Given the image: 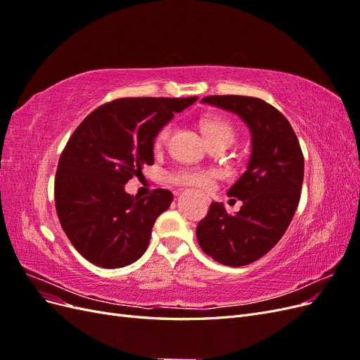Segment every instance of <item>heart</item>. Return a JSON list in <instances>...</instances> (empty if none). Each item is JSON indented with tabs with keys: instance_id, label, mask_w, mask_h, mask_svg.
<instances>
[{
	"instance_id": "heart-1",
	"label": "heart",
	"mask_w": 360,
	"mask_h": 360,
	"mask_svg": "<svg viewBox=\"0 0 360 360\" xmlns=\"http://www.w3.org/2000/svg\"><path fill=\"white\" fill-rule=\"evenodd\" d=\"M201 129L209 139V143L213 147H228L234 143L236 139V130L234 127L219 117H205L201 120ZM174 132V124L168 123L158 130V134L153 138V150L160 151L167 146ZM222 177V174L216 169H193V168H184L177 171L172 176V180L181 186H191L195 189H200L202 192H210L216 181Z\"/></svg>"
}]
</instances>
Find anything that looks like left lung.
I'll list each match as a JSON object with an SVG mask.
<instances>
[{
  "instance_id": "obj_1",
  "label": "left lung",
  "mask_w": 360,
  "mask_h": 360,
  "mask_svg": "<svg viewBox=\"0 0 360 360\" xmlns=\"http://www.w3.org/2000/svg\"><path fill=\"white\" fill-rule=\"evenodd\" d=\"M202 102L231 111L248 124L252 153L228 197L243 204L236 214L212 202L197 226L204 252L217 263L240 267L266 255L296 213L303 183V153L288 120L275 106L248 96H207Z\"/></svg>"
}]
</instances>
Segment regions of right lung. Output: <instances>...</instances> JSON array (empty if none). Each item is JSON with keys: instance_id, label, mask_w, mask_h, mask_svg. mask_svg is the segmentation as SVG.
Returning <instances> with one entry per match:
<instances>
[{"instance_id": "right-lung-1", "label": "right lung", "mask_w": 360, "mask_h": 360, "mask_svg": "<svg viewBox=\"0 0 360 360\" xmlns=\"http://www.w3.org/2000/svg\"><path fill=\"white\" fill-rule=\"evenodd\" d=\"M198 97H124L86 115L69 138L53 184L64 233L90 263L115 269L146 252L151 228L172 193L155 189L134 197L124 184L153 165V138L160 127Z\"/></svg>"}]
</instances>
